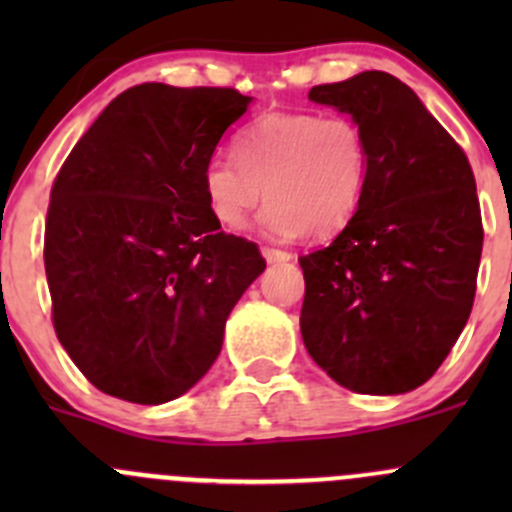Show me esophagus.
Segmentation results:
<instances>
[{
	"instance_id": "1",
	"label": "esophagus",
	"mask_w": 512,
	"mask_h": 512,
	"mask_svg": "<svg viewBox=\"0 0 512 512\" xmlns=\"http://www.w3.org/2000/svg\"><path fill=\"white\" fill-rule=\"evenodd\" d=\"M262 255H265V260L270 262V265H275V262H287V260H292V252H287V250H275V247H262Z\"/></svg>"
}]
</instances>
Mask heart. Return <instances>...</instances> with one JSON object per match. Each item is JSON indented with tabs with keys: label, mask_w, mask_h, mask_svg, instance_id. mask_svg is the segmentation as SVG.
<instances>
[{
	"label": "heart",
	"mask_w": 512,
	"mask_h": 512,
	"mask_svg": "<svg viewBox=\"0 0 512 512\" xmlns=\"http://www.w3.org/2000/svg\"><path fill=\"white\" fill-rule=\"evenodd\" d=\"M235 153H218L203 168L210 210L232 230L267 193L262 225L272 237L334 235L354 218L369 183L364 128L344 113H265L237 136Z\"/></svg>",
	"instance_id": "1"
}]
</instances>
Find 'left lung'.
I'll list each match as a JSON object with an SVG mask.
<instances>
[{"instance_id": "8db88e82", "label": "left lung", "mask_w": 512, "mask_h": 512, "mask_svg": "<svg viewBox=\"0 0 512 512\" xmlns=\"http://www.w3.org/2000/svg\"><path fill=\"white\" fill-rule=\"evenodd\" d=\"M309 98L359 121L371 170L347 227L299 257L304 347L344 389L404 394L436 374L471 317L476 178L451 133L386 71L314 86Z\"/></svg>"}]
</instances>
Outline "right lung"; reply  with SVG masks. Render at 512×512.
I'll use <instances>...</instances> for the list:
<instances>
[{
    "mask_svg": "<svg viewBox=\"0 0 512 512\" xmlns=\"http://www.w3.org/2000/svg\"><path fill=\"white\" fill-rule=\"evenodd\" d=\"M250 96L141 84L113 98L51 185L44 267L61 347L98 391L165 404L198 384L265 270L227 235L203 168Z\"/></svg>",
    "mask_w": 512,
    "mask_h": 512,
    "instance_id": "right-lung-1",
    "label": "right lung"
}]
</instances>
